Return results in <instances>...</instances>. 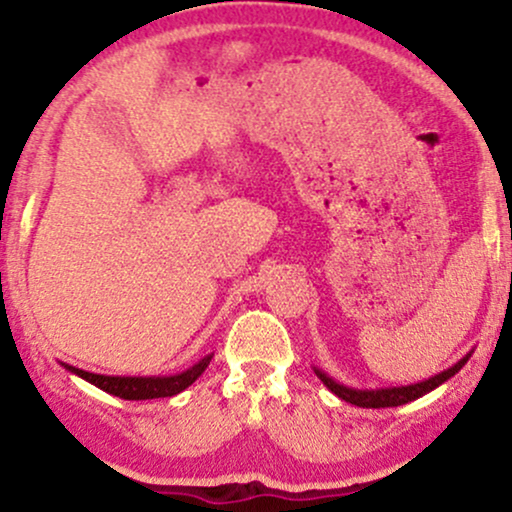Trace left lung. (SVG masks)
Wrapping results in <instances>:
<instances>
[{"instance_id": "left-lung-1", "label": "left lung", "mask_w": 512, "mask_h": 512, "mask_svg": "<svg viewBox=\"0 0 512 512\" xmlns=\"http://www.w3.org/2000/svg\"><path fill=\"white\" fill-rule=\"evenodd\" d=\"M467 361H469V356H464L462 361L455 363V366L443 370V373L433 375V378L424 380V383L407 385V387H390V390H351V387L334 383V380L327 378L322 370H315V373H317V378L330 387L334 395L342 397L344 402L356 404V407H363V409H385V407H399V404H407V402H411V399H419L421 395H426V392L436 390L438 385H443L445 380L452 378V375H455Z\"/></svg>"}]
</instances>
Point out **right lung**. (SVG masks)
<instances>
[{
	"instance_id": "1",
	"label": "right lung",
	"mask_w": 512,
	"mask_h": 512,
	"mask_svg": "<svg viewBox=\"0 0 512 512\" xmlns=\"http://www.w3.org/2000/svg\"><path fill=\"white\" fill-rule=\"evenodd\" d=\"M211 356H204L202 361L195 363L192 368H187L185 373L180 375H170V378H113V375H96L88 373V370L74 368V366H64L72 373L81 375V378L93 383L101 390L110 392V395L120 397V399H158V397H173L178 392L190 387L199 375L204 373V368L209 366Z\"/></svg>"
}]
</instances>
